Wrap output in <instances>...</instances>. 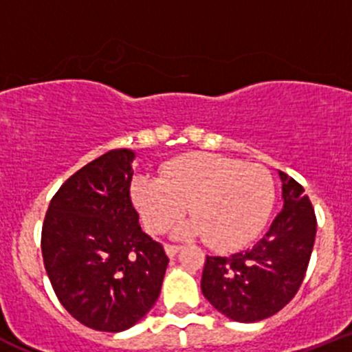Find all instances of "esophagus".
<instances>
[{
    "label": "esophagus",
    "mask_w": 352,
    "mask_h": 352,
    "mask_svg": "<svg viewBox=\"0 0 352 352\" xmlns=\"http://www.w3.org/2000/svg\"><path fill=\"white\" fill-rule=\"evenodd\" d=\"M179 251H180V245L165 244V252H166V256H168V258H173V256H175Z\"/></svg>",
    "instance_id": "1"
}]
</instances>
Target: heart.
I'll return each mask as SVG.
<instances>
[{
  "label": "heart",
  "instance_id": "heart-1",
  "mask_svg": "<svg viewBox=\"0 0 352 352\" xmlns=\"http://www.w3.org/2000/svg\"><path fill=\"white\" fill-rule=\"evenodd\" d=\"M131 190L148 230H168L187 206L194 220L182 225L179 235H204L206 244L220 251L252 241L275 203L274 177L265 166L210 153L170 160L160 179L135 177Z\"/></svg>",
  "mask_w": 352,
  "mask_h": 352
}]
</instances>
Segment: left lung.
<instances>
[{
  "label": "left lung",
  "mask_w": 352,
  "mask_h": 352,
  "mask_svg": "<svg viewBox=\"0 0 352 352\" xmlns=\"http://www.w3.org/2000/svg\"><path fill=\"white\" fill-rule=\"evenodd\" d=\"M284 210L252 248L232 256H206L201 291L234 322L252 323L280 311L306 275L316 217L299 182L278 172Z\"/></svg>",
  "instance_id": "obj_1"
}]
</instances>
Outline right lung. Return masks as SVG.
<instances>
[{
  "label": "right lung",
  "instance_id": "add662e5",
  "mask_svg": "<svg viewBox=\"0 0 352 352\" xmlns=\"http://www.w3.org/2000/svg\"><path fill=\"white\" fill-rule=\"evenodd\" d=\"M131 149H113L63 182L41 234L58 301L82 325L122 332L144 318L162 291L168 256L139 225L131 199Z\"/></svg>",
  "mask_w": 352,
  "mask_h": 352
}]
</instances>
